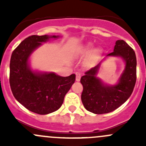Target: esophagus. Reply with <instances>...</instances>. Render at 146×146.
<instances>
[{"label":"esophagus","mask_w":146,"mask_h":146,"mask_svg":"<svg viewBox=\"0 0 146 146\" xmlns=\"http://www.w3.org/2000/svg\"><path fill=\"white\" fill-rule=\"evenodd\" d=\"M80 78H81V76H80V73H76V81H80Z\"/></svg>","instance_id":"obj_1"}]
</instances>
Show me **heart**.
<instances>
[{
    "instance_id": "heart-1",
    "label": "heart",
    "mask_w": 146,
    "mask_h": 146,
    "mask_svg": "<svg viewBox=\"0 0 146 146\" xmlns=\"http://www.w3.org/2000/svg\"><path fill=\"white\" fill-rule=\"evenodd\" d=\"M90 53L91 54L90 56L89 61L92 62L98 58L100 54V50L98 48L94 49L93 44L91 43H86L76 47L74 51V56L76 57L85 56L90 55Z\"/></svg>"
}]
</instances>
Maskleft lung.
Wrapping results in <instances>:
<instances>
[{
    "instance_id": "8db88e82",
    "label": "left lung",
    "mask_w": 146,
    "mask_h": 146,
    "mask_svg": "<svg viewBox=\"0 0 146 146\" xmlns=\"http://www.w3.org/2000/svg\"><path fill=\"white\" fill-rule=\"evenodd\" d=\"M118 57L125 66L118 81L114 85L105 83L98 77L102 63L85 72L80 82L83 86L81 100L88 111L96 114H106L117 110L132 94L136 81V56L133 48L123 40H117L114 51L104 58Z\"/></svg>"
}]
</instances>
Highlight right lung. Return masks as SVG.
<instances>
[{
	"mask_svg": "<svg viewBox=\"0 0 146 146\" xmlns=\"http://www.w3.org/2000/svg\"><path fill=\"white\" fill-rule=\"evenodd\" d=\"M58 35H32L14 50L10 64V85L15 98L28 110L48 114L58 110L76 80V75L63 77L54 72L34 70L30 57L35 51Z\"/></svg>",
	"mask_w": 146,
	"mask_h": 146,
	"instance_id": "1",
	"label": "right lung"
}]
</instances>
